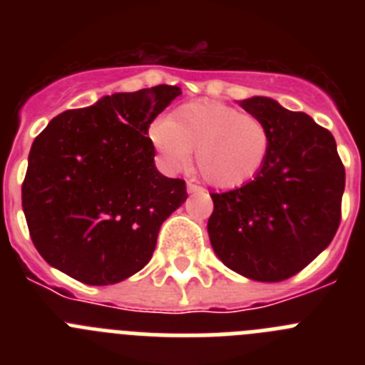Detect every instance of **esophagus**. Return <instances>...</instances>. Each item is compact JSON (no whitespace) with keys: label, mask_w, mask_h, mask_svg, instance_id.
<instances>
[{"label":"esophagus","mask_w":365,"mask_h":365,"mask_svg":"<svg viewBox=\"0 0 365 365\" xmlns=\"http://www.w3.org/2000/svg\"><path fill=\"white\" fill-rule=\"evenodd\" d=\"M186 190H188V193H201V192H205V190H202L201 186L193 185V182H188V185H186Z\"/></svg>","instance_id":"1"}]
</instances>
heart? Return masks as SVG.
<instances>
[{"label": "heart", "mask_w": 365, "mask_h": 365, "mask_svg": "<svg viewBox=\"0 0 365 365\" xmlns=\"http://www.w3.org/2000/svg\"><path fill=\"white\" fill-rule=\"evenodd\" d=\"M150 138L172 170L188 166L197 150L201 175L222 190L256 179L270 151V131L259 118L215 100L188 102L155 120Z\"/></svg>", "instance_id": "obj_1"}]
</instances>
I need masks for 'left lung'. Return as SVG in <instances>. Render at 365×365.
I'll return each mask as SVG.
<instances>
[{"mask_svg":"<svg viewBox=\"0 0 365 365\" xmlns=\"http://www.w3.org/2000/svg\"><path fill=\"white\" fill-rule=\"evenodd\" d=\"M240 106L269 128L270 151L256 179L212 193L208 235L230 270L256 282H283L333 241L346 170L333 135L309 115L267 96Z\"/></svg>","mask_w":365,"mask_h":365,"instance_id":"1","label":"left lung"}]
</instances>
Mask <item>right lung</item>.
Segmentation results:
<instances>
[{
  "instance_id": "add662e5",
  "label": "right lung",
  "mask_w": 365,
  "mask_h": 365,
  "mask_svg": "<svg viewBox=\"0 0 365 365\" xmlns=\"http://www.w3.org/2000/svg\"><path fill=\"white\" fill-rule=\"evenodd\" d=\"M177 86L102 96L60 113L34 138L21 186L31 240L51 267L86 285L148 265L160 225L186 201L185 180L155 166L150 124Z\"/></svg>"
}]
</instances>
